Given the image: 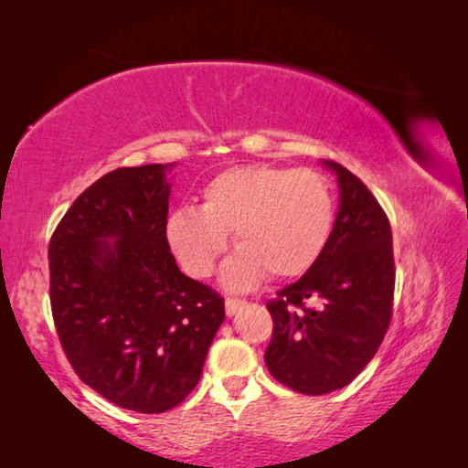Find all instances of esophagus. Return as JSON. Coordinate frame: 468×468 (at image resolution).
I'll use <instances>...</instances> for the list:
<instances>
[{
	"mask_svg": "<svg viewBox=\"0 0 468 468\" xmlns=\"http://www.w3.org/2000/svg\"><path fill=\"white\" fill-rule=\"evenodd\" d=\"M243 305H245V301H241V299H227L225 301V312H227L229 318H231V315H235L237 312H239Z\"/></svg>",
	"mask_w": 468,
	"mask_h": 468,
	"instance_id": "esophagus-1",
	"label": "esophagus"
}]
</instances>
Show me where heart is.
Masks as SVG:
<instances>
[{"label":"heart","instance_id":"b5f03b06","mask_svg":"<svg viewBox=\"0 0 468 468\" xmlns=\"http://www.w3.org/2000/svg\"><path fill=\"white\" fill-rule=\"evenodd\" d=\"M335 227L328 179L314 169L243 165L212 177L200 208H179L167 220V241L197 279L215 272L233 233L239 251L225 264L223 284L245 291L271 272L292 279L310 271Z\"/></svg>","mask_w":468,"mask_h":468}]
</instances>
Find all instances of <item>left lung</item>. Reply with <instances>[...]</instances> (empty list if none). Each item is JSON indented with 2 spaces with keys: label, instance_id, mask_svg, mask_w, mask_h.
Returning <instances> with one entry per match:
<instances>
[{
  "label": "left lung",
  "instance_id": "obj_1",
  "mask_svg": "<svg viewBox=\"0 0 468 468\" xmlns=\"http://www.w3.org/2000/svg\"><path fill=\"white\" fill-rule=\"evenodd\" d=\"M336 176L338 212L328 245L297 282L268 303L274 320L264 361L291 390L320 396L357 378L382 345L392 315L390 223L359 177L322 161ZM314 300L318 308H307Z\"/></svg>",
  "mask_w": 468,
  "mask_h": 468
}]
</instances>
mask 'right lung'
Returning a JSON list of instances; mask_svg holds the SVG:
<instances>
[{
  "label": "right lung",
  "mask_w": 468,
  "mask_h": 468,
  "mask_svg": "<svg viewBox=\"0 0 468 468\" xmlns=\"http://www.w3.org/2000/svg\"><path fill=\"white\" fill-rule=\"evenodd\" d=\"M176 163L123 167L76 197L49 243L51 310L69 363L102 399L165 413L200 382L225 301L167 241Z\"/></svg>",
  "instance_id": "add662e5"
}]
</instances>
